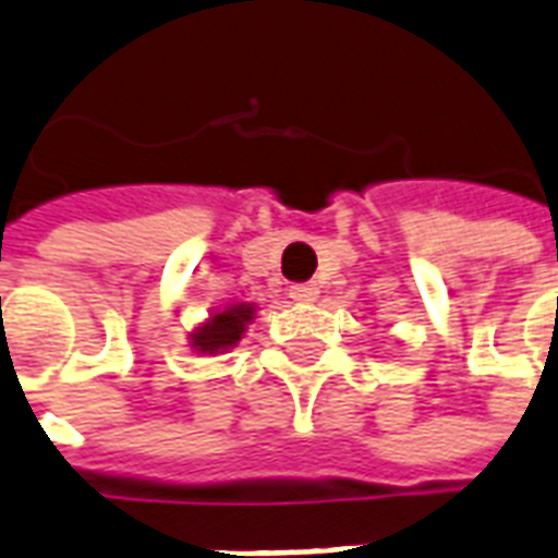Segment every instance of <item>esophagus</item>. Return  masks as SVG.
<instances>
[{
    "instance_id": "obj_1",
    "label": "esophagus",
    "mask_w": 558,
    "mask_h": 558,
    "mask_svg": "<svg viewBox=\"0 0 558 558\" xmlns=\"http://www.w3.org/2000/svg\"><path fill=\"white\" fill-rule=\"evenodd\" d=\"M289 298L298 304H313L318 298V287L316 283H295V287H289Z\"/></svg>"
}]
</instances>
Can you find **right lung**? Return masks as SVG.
<instances>
[{
	"label": "right lung",
	"mask_w": 558,
	"mask_h": 558,
	"mask_svg": "<svg viewBox=\"0 0 558 558\" xmlns=\"http://www.w3.org/2000/svg\"><path fill=\"white\" fill-rule=\"evenodd\" d=\"M254 304H228L225 310H216L207 322L195 327L193 333H190V348L198 351V354H225L228 348H233L245 333V327L251 325V318H254Z\"/></svg>",
	"instance_id": "obj_1"
}]
</instances>
